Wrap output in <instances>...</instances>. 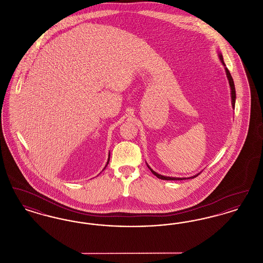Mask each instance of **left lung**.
Returning a JSON list of instances; mask_svg holds the SVG:
<instances>
[{"mask_svg":"<svg viewBox=\"0 0 263 263\" xmlns=\"http://www.w3.org/2000/svg\"><path fill=\"white\" fill-rule=\"evenodd\" d=\"M219 58H220V60H221V62L222 64L225 66V70H226V75H227V78H228V81H229V84H230V87H231V98H232V105H233V107L235 108V103H236V88H235V84H234V80H233V78H232V76H231V73H230V71L228 70V68L226 67L225 63L223 61V56H222V54L220 53L219 54ZM148 165V164H147ZM148 167L150 168L151 172L153 173V175H156L158 178H161V179H163V180H183V179H188V178H194V177H196L197 175H194V176H190V177H171V176H164V175H159V174H157L156 172H154L152 168H151L150 166L148 165Z\"/></svg>","mask_w":263,"mask_h":263,"instance_id":"8db88e82","label":"left lung"}]
</instances>
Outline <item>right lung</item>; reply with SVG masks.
Segmentation results:
<instances>
[{
	"mask_svg": "<svg viewBox=\"0 0 263 263\" xmlns=\"http://www.w3.org/2000/svg\"><path fill=\"white\" fill-rule=\"evenodd\" d=\"M109 159H110V155H108V160H107V163H106V165H107V164H108V163H109ZM106 165H105V167H106ZM105 167H104V168H105ZM104 168H103V170H104Z\"/></svg>",
	"mask_w": 263,
	"mask_h": 263,
	"instance_id": "obj_1",
	"label": "right lung"
}]
</instances>
